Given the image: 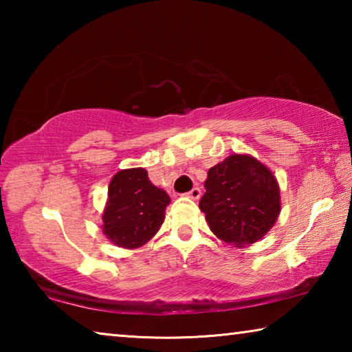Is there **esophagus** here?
Here are the masks:
<instances>
[{"instance_id":"1","label":"esophagus","mask_w":352,"mask_h":352,"mask_svg":"<svg viewBox=\"0 0 352 352\" xmlns=\"http://www.w3.org/2000/svg\"><path fill=\"white\" fill-rule=\"evenodd\" d=\"M184 197H189V199H192V200H197V199L200 197V189H199V188L190 189L189 192L184 194Z\"/></svg>"}]
</instances>
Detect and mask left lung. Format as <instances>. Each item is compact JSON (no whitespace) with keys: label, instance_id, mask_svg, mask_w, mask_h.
I'll use <instances>...</instances> for the list:
<instances>
[{"label":"left lung","instance_id":"obj_1","mask_svg":"<svg viewBox=\"0 0 352 352\" xmlns=\"http://www.w3.org/2000/svg\"><path fill=\"white\" fill-rule=\"evenodd\" d=\"M205 188L200 210L212 233L231 247L261 241L281 212L276 177L252 155L233 153L212 166Z\"/></svg>","mask_w":352,"mask_h":352}]
</instances>
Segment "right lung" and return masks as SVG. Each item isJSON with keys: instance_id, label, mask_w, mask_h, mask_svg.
<instances>
[{"instance_id": "right-lung-1", "label": "right lung", "mask_w": 352, "mask_h": 352, "mask_svg": "<svg viewBox=\"0 0 352 352\" xmlns=\"http://www.w3.org/2000/svg\"><path fill=\"white\" fill-rule=\"evenodd\" d=\"M169 195L148 180L142 168L113 175L102 212V231L116 247L135 250L147 243L164 222Z\"/></svg>"}]
</instances>
